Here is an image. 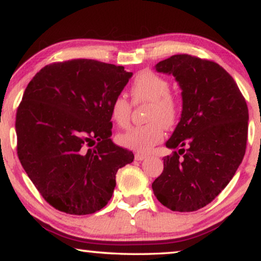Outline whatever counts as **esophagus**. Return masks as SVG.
I'll return each mask as SVG.
<instances>
[{
  "instance_id": "1",
  "label": "esophagus",
  "mask_w": 261,
  "mask_h": 261,
  "mask_svg": "<svg viewBox=\"0 0 261 261\" xmlns=\"http://www.w3.org/2000/svg\"><path fill=\"white\" fill-rule=\"evenodd\" d=\"M146 159V155L145 153H136L135 155V160L136 161H143V160H145Z\"/></svg>"
}]
</instances>
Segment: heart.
I'll return each mask as SVG.
<instances>
[{
  "mask_svg": "<svg viewBox=\"0 0 261 261\" xmlns=\"http://www.w3.org/2000/svg\"><path fill=\"white\" fill-rule=\"evenodd\" d=\"M170 93V84L155 73L144 71L136 76L131 85L134 100L149 101L144 125L132 126L118 135V143L124 148L138 152L149 151L164 138V126L174 125L178 115L177 101ZM131 104L124 95H117L110 106V116L118 126L127 125L130 120Z\"/></svg>",
  "mask_w": 261,
  "mask_h": 261,
  "instance_id": "obj_1",
  "label": "heart"
}]
</instances>
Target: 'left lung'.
<instances>
[{
	"label": "left lung",
	"instance_id": "obj_1",
	"mask_svg": "<svg viewBox=\"0 0 261 261\" xmlns=\"http://www.w3.org/2000/svg\"><path fill=\"white\" fill-rule=\"evenodd\" d=\"M155 69L174 75L182 91V113L166 143L176 151L163 159L153 194L174 212L197 211L226 188L242 162L247 104L234 79L216 62L177 54Z\"/></svg>",
	"mask_w": 261,
	"mask_h": 261
}]
</instances>
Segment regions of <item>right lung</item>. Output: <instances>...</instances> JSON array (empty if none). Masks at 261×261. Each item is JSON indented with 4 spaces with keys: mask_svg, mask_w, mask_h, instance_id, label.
I'll list each match as a JSON object with an SVG mask.
<instances>
[{
    "mask_svg": "<svg viewBox=\"0 0 261 261\" xmlns=\"http://www.w3.org/2000/svg\"><path fill=\"white\" fill-rule=\"evenodd\" d=\"M123 66L91 59L47 65L17 109V155L43 199L58 211L92 214L112 197L134 153L111 139L110 106L129 83Z\"/></svg>",
    "mask_w": 261,
    "mask_h": 261,
    "instance_id": "1",
    "label": "right lung"
}]
</instances>
